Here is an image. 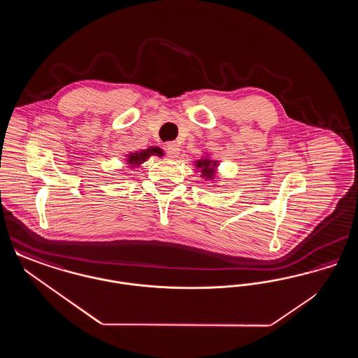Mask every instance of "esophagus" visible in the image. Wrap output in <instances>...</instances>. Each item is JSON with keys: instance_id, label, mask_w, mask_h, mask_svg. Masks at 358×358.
<instances>
[{"instance_id": "esophagus-1", "label": "esophagus", "mask_w": 358, "mask_h": 358, "mask_svg": "<svg viewBox=\"0 0 358 358\" xmlns=\"http://www.w3.org/2000/svg\"><path fill=\"white\" fill-rule=\"evenodd\" d=\"M166 153L171 158H176L180 154V146L177 143H168Z\"/></svg>"}]
</instances>
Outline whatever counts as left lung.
<instances>
[{"label": "left lung", "mask_w": 358, "mask_h": 358, "mask_svg": "<svg viewBox=\"0 0 358 358\" xmlns=\"http://www.w3.org/2000/svg\"><path fill=\"white\" fill-rule=\"evenodd\" d=\"M217 165H219L217 161H212L208 157H204V158L196 161V168L200 169L201 176L204 177L205 180H213L216 177Z\"/></svg>", "instance_id": "8db88e82"}]
</instances>
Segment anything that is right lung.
I'll return each instance as SVG.
<instances>
[{
    "label": "right lung",
    "mask_w": 358,
    "mask_h": 358,
    "mask_svg": "<svg viewBox=\"0 0 358 358\" xmlns=\"http://www.w3.org/2000/svg\"><path fill=\"white\" fill-rule=\"evenodd\" d=\"M152 155H157V157H162L164 152L162 149L157 148V146H150L149 149L141 150V152H136V153L127 154V164H130V166L136 168L139 166L141 164H143L145 161H148V158H150Z\"/></svg>",
    "instance_id": "obj_1"
}]
</instances>
